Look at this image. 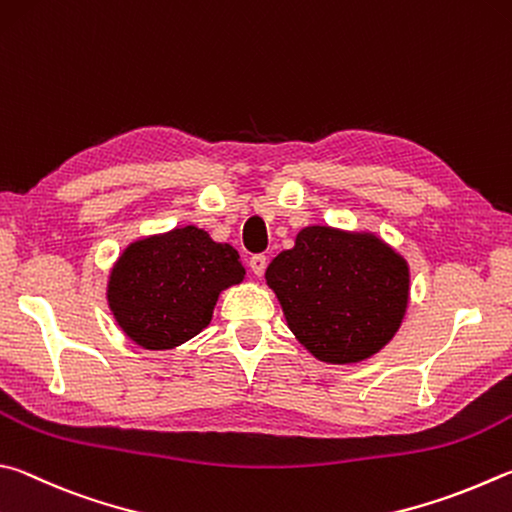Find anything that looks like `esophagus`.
<instances>
[{"mask_svg": "<svg viewBox=\"0 0 512 512\" xmlns=\"http://www.w3.org/2000/svg\"><path fill=\"white\" fill-rule=\"evenodd\" d=\"M249 267L251 272H254L256 276H263L265 274V267H267V258L263 254H254L249 258Z\"/></svg>", "mask_w": 512, "mask_h": 512, "instance_id": "obj_1", "label": "esophagus"}]
</instances>
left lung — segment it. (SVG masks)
I'll use <instances>...</instances> for the list:
<instances>
[{"mask_svg":"<svg viewBox=\"0 0 512 512\" xmlns=\"http://www.w3.org/2000/svg\"><path fill=\"white\" fill-rule=\"evenodd\" d=\"M409 263L373 231L303 227L294 247L265 272L285 324L326 364H357L380 353L409 306Z\"/></svg>","mask_w":512,"mask_h":512,"instance_id":"obj_1","label":"left lung"}]
</instances>
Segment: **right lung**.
<instances>
[{"instance_id": "obj_1", "label": "right lung", "mask_w": 512, "mask_h": 512, "mask_svg": "<svg viewBox=\"0 0 512 512\" xmlns=\"http://www.w3.org/2000/svg\"><path fill=\"white\" fill-rule=\"evenodd\" d=\"M245 274L229 242L188 224L130 242L112 265L105 297L130 342L170 351L211 324L220 292Z\"/></svg>"}]
</instances>
